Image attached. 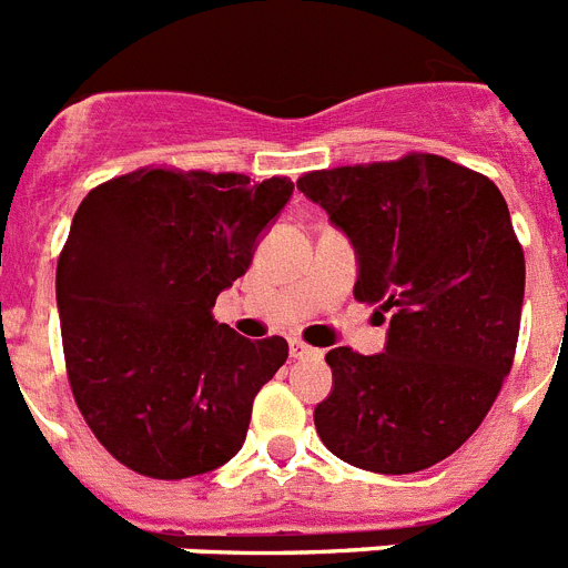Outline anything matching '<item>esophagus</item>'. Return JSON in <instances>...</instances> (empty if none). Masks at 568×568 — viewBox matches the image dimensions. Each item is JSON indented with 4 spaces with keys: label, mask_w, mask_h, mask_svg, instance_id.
Returning a JSON list of instances; mask_svg holds the SVG:
<instances>
[{
    "label": "esophagus",
    "mask_w": 568,
    "mask_h": 568,
    "mask_svg": "<svg viewBox=\"0 0 568 568\" xmlns=\"http://www.w3.org/2000/svg\"><path fill=\"white\" fill-rule=\"evenodd\" d=\"M290 356L310 358V356H318V351L316 347H310V344H304L302 338H293V342H290Z\"/></svg>",
    "instance_id": "esophagus-1"
}]
</instances>
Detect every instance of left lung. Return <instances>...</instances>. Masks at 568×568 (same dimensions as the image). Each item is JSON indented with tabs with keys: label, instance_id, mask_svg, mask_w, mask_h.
<instances>
[{
	"label": "left lung",
	"instance_id": "obj_1",
	"mask_svg": "<svg viewBox=\"0 0 568 568\" xmlns=\"http://www.w3.org/2000/svg\"><path fill=\"white\" fill-rule=\"evenodd\" d=\"M298 189L356 250V302L390 313L385 353L333 347L316 430L376 474L443 463L479 428L511 371L526 258L506 197L439 154L307 172Z\"/></svg>",
	"mask_w": 568,
	"mask_h": 568
}]
</instances>
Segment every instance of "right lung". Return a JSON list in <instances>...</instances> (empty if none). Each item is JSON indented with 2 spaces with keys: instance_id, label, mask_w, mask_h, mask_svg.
Returning a JSON list of instances; mask_svg holds the SVG:
<instances>
[{
  "instance_id": "right-lung-1",
  "label": "right lung",
  "mask_w": 568,
  "mask_h": 568,
  "mask_svg": "<svg viewBox=\"0 0 568 568\" xmlns=\"http://www.w3.org/2000/svg\"><path fill=\"white\" fill-rule=\"evenodd\" d=\"M290 195L287 178L145 166L82 197L57 261L62 351L82 419L125 468L186 479L241 450L290 347L212 307Z\"/></svg>"
}]
</instances>
